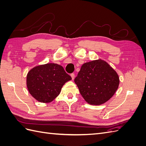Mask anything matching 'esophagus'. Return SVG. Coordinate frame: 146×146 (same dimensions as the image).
Returning <instances> with one entry per match:
<instances>
[{
    "instance_id": "obj_1",
    "label": "esophagus",
    "mask_w": 146,
    "mask_h": 146,
    "mask_svg": "<svg viewBox=\"0 0 146 146\" xmlns=\"http://www.w3.org/2000/svg\"><path fill=\"white\" fill-rule=\"evenodd\" d=\"M70 76H71L72 80H74V78H75V75H74V74H70Z\"/></svg>"
}]
</instances>
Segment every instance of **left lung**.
Wrapping results in <instances>:
<instances>
[{
    "label": "left lung",
    "instance_id": "left-lung-1",
    "mask_svg": "<svg viewBox=\"0 0 146 146\" xmlns=\"http://www.w3.org/2000/svg\"><path fill=\"white\" fill-rule=\"evenodd\" d=\"M74 82L83 99L92 105L107 102L115 94L120 82L116 70L101 59L84 63Z\"/></svg>",
    "mask_w": 146,
    "mask_h": 146
}]
</instances>
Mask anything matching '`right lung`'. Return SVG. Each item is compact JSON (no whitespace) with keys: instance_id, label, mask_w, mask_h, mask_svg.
<instances>
[{"instance_id":"1","label":"right lung","mask_w":146,"mask_h":146,"mask_svg":"<svg viewBox=\"0 0 146 146\" xmlns=\"http://www.w3.org/2000/svg\"><path fill=\"white\" fill-rule=\"evenodd\" d=\"M72 80L62 66L47 63L31 69L27 75L29 93L41 103H50L58 96L64 84Z\"/></svg>"}]
</instances>
